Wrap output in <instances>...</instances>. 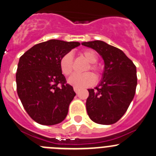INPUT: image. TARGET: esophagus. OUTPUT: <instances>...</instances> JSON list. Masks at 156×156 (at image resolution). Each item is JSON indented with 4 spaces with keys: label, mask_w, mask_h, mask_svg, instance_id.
Returning a JSON list of instances; mask_svg holds the SVG:
<instances>
[{
    "label": "esophagus",
    "mask_w": 156,
    "mask_h": 156,
    "mask_svg": "<svg viewBox=\"0 0 156 156\" xmlns=\"http://www.w3.org/2000/svg\"><path fill=\"white\" fill-rule=\"evenodd\" d=\"M80 90L78 89V88H77V87H74V91L75 92V93H78V91H79Z\"/></svg>",
    "instance_id": "34e87169"
}]
</instances>
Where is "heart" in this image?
Segmentation results:
<instances>
[{
    "label": "heart",
    "instance_id": "b5f03b06",
    "mask_svg": "<svg viewBox=\"0 0 156 156\" xmlns=\"http://www.w3.org/2000/svg\"><path fill=\"white\" fill-rule=\"evenodd\" d=\"M81 55L87 60L90 63L85 71L92 70L97 78L101 75L102 70L99 65L96 64L98 56L96 51L91 49H86L81 52ZM60 67L62 73L66 76H69L73 71V56L72 53L68 52L61 57L60 60ZM96 82V77L91 73L83 74H74L69 79V83L75 87L83 88L90 87Z\"/></svg>",
    "mask_w": 156,
    "mask_h": 156
}]
</instances>
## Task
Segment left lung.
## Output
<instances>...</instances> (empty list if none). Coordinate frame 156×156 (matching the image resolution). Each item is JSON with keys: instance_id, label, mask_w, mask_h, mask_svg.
Listing matches in <instances>:
<instances>
[{"instance_id": "obj_1", "label": "left lung", "mask_w": 156, "mask_h": 156, "mask_svg": "<svg viewBox=\"0 0 156 156\" xmlns=\"http://www.w3.org/2000/svg\"><path fill=\"white\" fill-rule=\"evenodd\" d=\"M102 57L105 71L101 82L89 89L86 101L89 117L96 123L111 125L127 111L137 86L136 66L122 51L100 40L82 42Z\"/></svg>"}]
</instances>
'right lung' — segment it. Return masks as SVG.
<instances>
[{
    "instance_id": "right-lung-1",
    "label": "right lung",
    "mask_w": 156,
    "mask_h": 156,
    "mask_svg": "<svg viewBox=\"0 0 156 156\" xmlns=\"http://www.w3.org/2000/svg\"><path fill=\"white\" fill-rule=\"evenodd\" d=\"M79 45L51 39L35 45L19 59L16 75L18 96L37 123L55 125L66 117L75 93L62 74L60 60Z\"/></svg>"
}]
</instances>
